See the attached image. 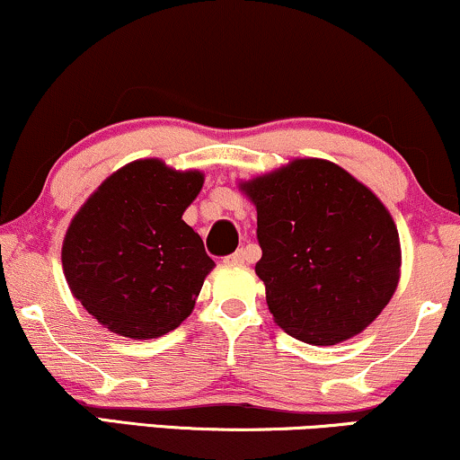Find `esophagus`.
<instances>
[{"label":"esophagus","instance_id":"1","mask_svg":"<svg viewBox=\"0 0 460 460\" xmlns=\"http://www.w3.org/2000/svg\"><path fill=\"white\" fill-rule=\"evenodd\" d=\"M243 261H246V250H237V252H234V254H229V257L225 259V263L226 265H242Z\"/></svg>","mask_w":460,"mask_h":460}]
</instances>
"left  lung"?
<instances>
[{"mask_svg":"<svg viewBox=\"0 0 460 460\" xmlns=\"http://www.w3.org/2000/svg\"><path fill=\"white\" fill-rule=\"evenodd\" d=\"M257 208L254 267L273 321L295 340L335 346L365 331L401 276L397 225L374 190L327 159H293L240 182Z\"/></svg>","mask_w":460,"mask_h":460,"instance_id":"obj_1","label":"left lung"}]
</instances>
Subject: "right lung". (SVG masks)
<instances>
[{
	"mask_svg": "<svg viewBox=\"0 0 460 460\" xmlns=\"http://www.w3.org/2000/svg\"><path fill=\"white\" fill-rule=\"evenodd\" d=\"M199 170L137 159L93 190L63 237L67 287L116 335L155 340L187 321L214 261L182 214Z\"/></svg>",
	"mask_w": 460,
	"mask_h": 460,
	"instance_id": "1",
	"label": "right lung"
}]
</instances>
